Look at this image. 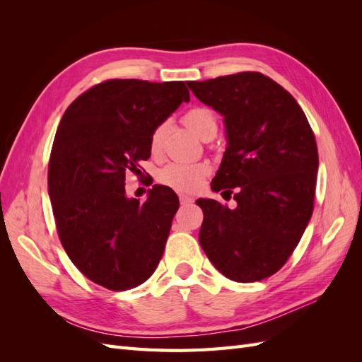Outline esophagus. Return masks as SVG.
<instances>
[{
    "instance_id": "esophagus-1",
    "label": "esophagus",
    "mask_w": 362,
    "mask_h": 362,
    "mask_svg": "<svg viewBox=\"0 0 362 362\" xmlns=\"http://www.w3.org/2000/svg\"><path fill=\"white\" fill-rule=\"evenodd\" d=\"M180 202H181V205H187V204L193 202V198L187 194H180Z\"/></svg>"
}]
</instances>
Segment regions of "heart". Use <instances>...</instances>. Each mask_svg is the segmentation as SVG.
<instances>
[{
	"mask_svg": "<svg viewBox=\"0 0 362 362\" xmlns=\"http://www.w3.org/2000/svg\"><path fill=\"white\" fill-rule=\"evenodd\" d=\"M184 124L187 125L193 133L202 140L210 136L213 131L217 133V117L205 107H196L184 115ZM168 125H158L151 136V152L157 154L163 146V139L166 136ZM210 172V166L206 163H169L160 169L157 180L160 184L175 190L189 193L199 187L204 178Z\"/></svg>",
	"mask_w": 362,
	"mask_h": 362,
	"instance_id": "1",
	"label": "heart"
}]
</instances>
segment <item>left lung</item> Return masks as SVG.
<instances>
[{"label":"left lung","mask_w":362,"mask_h":362,"mask_svg":"<svg viewBox=\"0 0 362 362\" xmlns=\"http://www.w3.org/2000/svg\"><path fill=\"white\" fill-rule=\"evenodd\" d=\"M187 86L223 116L226 149L211 189L229 198L234 189L237 202L231 210L196 201L204 211L199 243L228 279L269 278L286 264L313 216L319 154L311 127L294 98L258 72Z\"/></svg>","instance_id":"8db88e82"}]
</instances>
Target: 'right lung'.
<instances>
[{
	"mask_svg": "<svg viewBox=\"0 0 362 362\" xmlns=\"http://www.w3.org/2000/svg\"><path fill=\"white\" fill-rule=\"evenodd\" d=\"M190 95L182 81L108 80L80 95L54 139L48 193L60 242L86 278L113 291L156 272L178 196L152 185L128 198L125 173L151 157V136Z\"/></svg>",
	"mask_w": 362,
	"mask_h": 362,
	"instance_id": "obj_1",
	"label": "right lung"
}]
</instances>
